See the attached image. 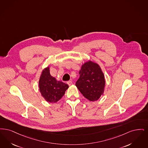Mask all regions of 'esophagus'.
<instances>
[{
    "label": "esophagus",
    "mask_w": 148,
    "mask_h": 148,
    "mask_svg": "<svg viewBox=\"0 0 148 148\" xmlns=\"http://www.w3.org/2000/svg\"><path fill=\"white\" fill-rule=\"evenodd\" d=\"M67 84H68L69 86H70L72 84V82L71 81H67Z\"/></svg>",
    "instance_id": "34e87169"
}]
</instances>
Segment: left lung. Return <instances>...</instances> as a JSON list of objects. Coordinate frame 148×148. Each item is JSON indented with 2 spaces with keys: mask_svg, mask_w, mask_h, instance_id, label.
Segmentation results:
<instances>
[{
  "mask_svg": "<svg viewBox=\"0 0 148 148\" xmlns=\"http://www.w3.org/2000/svg\"><path fill=\"white\" fill-rule=\"evenodd\" d=\"M76 86L86 98L96 101L103 95L105 78L99 64L88 61L82 65Z\"/></svg>",
  "mask_w": 148,
  "mask_h": 148,
  "instance_id": "obj_1",
  "label": "left lung"
}]
</instances>
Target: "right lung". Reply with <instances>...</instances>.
Returning <instances> with one entry per match:
<instances>
[{
  "instance_id": "right-lung-1",
  "label": "right lung",
  "mask_w": 148,
  "mask_h": 148,
  "mask_svg": "<svg viewBox=\"0 0 148 148\" xmlns=\"http://www.w3.org/2000/svg\"><path fill=\"white\" fill-rule=\"evenodd\" d=\"M39 90L41 96L49 103H56L65 93L69 85L57 81L50 73V68L47 67L41 73L39 82Z\"/></svg>"
}]
</instances>
